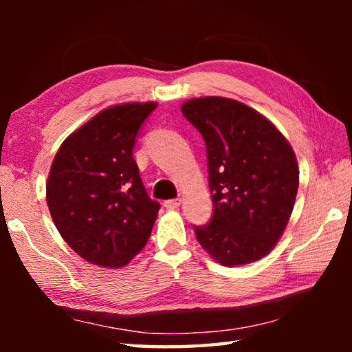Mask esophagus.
Segmentation results:
<instances>
[{
	"label": "esophagus",
	"mask_w": 352,
	"mask_h": 352,
	"mask_svg": "<svg viewBox=\"0 0 352 352\" xmlns=\"http://www.w3.org/2000/svg\"><path fill=\"white\" fill-rule=\"evenodd\" d=\"M180 204H182L180 199H170L164 201V206L168 208V210H175V208L180 206Z\"/></svg>",
	"instance_id": "esophagus-1"
}]
</instances>
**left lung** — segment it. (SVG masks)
Instances as JSON below:
<instances>
[{
    "instance_id": "left-lung-1",
    "label": "left lung",
    "mask_w": 352,
    "mask_h": 352,
    "mask_svg": "<svg viewBox=\"0 0 352 352\" xmlns=\"http://www.w3.org/2000/svg\"><path fill=\"white\" fill-rule=\"evenodd\" d=\"M182 111L206 146L214 210L210 223L194 226L199 243L228 267L264 258L295 205L300 172L290 144L269 119L233 99H190Z\"/></svg>"
}]
</instances>
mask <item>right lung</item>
<instances>
[{"mask_svg":"<svg viewBox=\"0 0 352 352\" xmlns=\"http://www.w3.org/2000/svg\"><path fill=\"white\" fill-rule=\"evenodd\" d=\"M157 102L110 107L71 133L46 184L51 217L65 242L100 267L126 265L148 241L160 204L133 160L140 129Z\"/></svg>","mask_w":352,"mask_h":352,"instance_id":"1","label":"right lung"}]
</instances>
